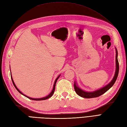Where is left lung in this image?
Wrapping results in <instances>:
<instances>
[{
  "mask_svg": "<svg viewBox=\"0 0 127 127\" xmlns=\"http://www.w3.org/2000/svg\"><path fill=\"white\" fill-rule=\"evenodd\" d=\"M117 51L116 50V72L114 79L111 81L109 84L107 85L105 87L101 88L100 90H99L98 91L93 92H87L83 91V90H81L80 88H79L76 85V83H74V89L76 93L80 96H82L83 98H95V97H98L101 95L102 94L105 93L106 92L108 91L109 89L111 88L112 86L114 85L115 82L117 80V78L118 77V72H119V63H118V59H117Z\"/></svg>",
  "mask_w": 127,
  "mask_h": 127,
  "instance_id": "left-lung-1",
  "label": "left lung"
}]
</instances>
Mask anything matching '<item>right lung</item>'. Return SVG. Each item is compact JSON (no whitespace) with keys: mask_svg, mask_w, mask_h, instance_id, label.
I'll use <instances>...</instances> for the list:
<instances>
[{"mask_svg":"<svg viewBox=\"0 0 127 127\" xmlns=\"http://www.w3.org/2000/svg\"><path fill=\"white\" fill-rule=\"evenodd\" d=\"M11 80H12V83H13V85H14V86H15V87L16 88V90H17L19 92H20L21 94H22V95H23L24 96H26L27 98H29V99H32V100H46V99H48V98H50V97H51L52 96V95L53 94V93H54V92H55V86H56V82H57V80L58 79V78L59 77V76L56 79V80H55V83H54V85H53V90H52V92H51V93L49 94V95H48L47 96H45V97H44V98H39V99H34V98H30V97H28V96H26L25 95H24V94L22 93V92H21L19 91V90L16 87V85H15V83H14V82H13V80H12V76H11Z\"/></svg>","mask_w":127,"mask_h":127,"instance_id":"right-lung-1","label":"right lung"}]
</instances>
